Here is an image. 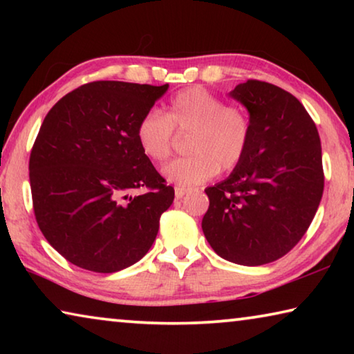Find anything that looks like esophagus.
Returning <instances> with one entry per match:
<instances>
[{
  "label": "esophagus",
  "mask_w": 354,
  "mask_h": 354,
  "mask_svg": "<svg viewBox=\"0 0 354 354\" xmlns=\"http://www.w3.org/2000/svg\"><path fill=\"white\" fill-rule=\"evenodd\" d=\"M185 194H187V189H184V187H175V196H176L178 200H181Z\"/></svg>",
  "instance_id": "obj_1"
}]
</instances>
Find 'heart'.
<instances>
[{"label":"heart","instance_id":"heart-1","mask_svg":"<svg viewBox=\"0 0 354 354\" xmlns=\"http://www.w3.org/2000/svg\"><path fill=\"white\" fill-rule=\"evenodd\" d=\"M173 129L189 133L185 158L164 169V178L179 187H194L242 162L251 139V122L241 106L226 104L203 87L178 92L164 113L148 111L137 123L136 137L142 153L156 164L171 154Z\"/></svg>","mask_w":354,"mask_h":354}]
</instances>
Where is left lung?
<instances>
[{
  "label": "left lung",
  "instance_id": "left-lung-1",
  "mask_svg": "<svg viewBox=\"0 0 354 354\" xmlns=\"http://www.w3.org/2000/svg\"><path fill=\"white\" fill-rule=\"evenodd\" d=\"M230 97L247 107L251 139L231 175L205 190L201 227L218 256L254 267L289 253L308 231L325 185L320 137L304 106L278 86L248 80Z\"/></svg>",
  "mask_w": 354,
  "mask_h": 354
}]
</instances>
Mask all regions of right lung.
<instances>
[{"instance_id": "1", "label": "right lung", "mask_w": 354, "mask_h": 354, "mask_svg": "<svg viewBox=\"0 0 354 354\" xmlns=\"http://www.w3.org/2000/svg\"><path fill=\"white\" fill-rule=\"evenodd\" d=\"M167 88L95 81L46 113L29 158L34 214L51 247L75 266L113 273L151 248L175 190L142 153L136 129ZM136 188L146 192L131 197Z\"/></svg>"}]
</instances>
